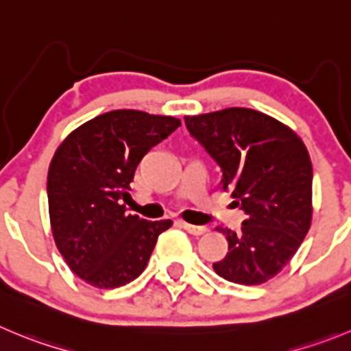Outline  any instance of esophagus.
Listing matches in <instances>:
<instances>
[{
  "instance_id": "esophagus-1",
  "label": "esophagus",
  "mask_w": 351,
  "mask_h": 351,
  "mask_svg": "<svg viewBox=\"0 0 351 351\" xmlns=\"http://www.w3.org/2000/svg\"><path fill=\"white\" fill-rule=\"evenodd\" d=\"M182 227L192 235H202V234H206V232H208V228H206V227H197V225L185 223V221H182Z\"/></svg>"
}]
</instances>
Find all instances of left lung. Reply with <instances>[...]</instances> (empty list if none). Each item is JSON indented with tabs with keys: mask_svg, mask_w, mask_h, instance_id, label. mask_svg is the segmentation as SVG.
Listing matches in <instances>:
<instances>
[{
	"mask_svg": "<svg viewBox=\"0 0 351 351\" xmlns=\"http://www.w3.org/2000/svg\"><path fill=\"white\" fill-rule=\"evenodd\" d=\"M186 130L221 168V185L245 213L239 232L221 230L228 253L220 277L258 286L296 254L312 225V160L296 131L244 107L185 116Z\"/></svg>",
	"mask_w": 351,
	"mask_h": 351,
	"instance_id": "left-lung-1",
	"label": "left lung"
}]
</instances>
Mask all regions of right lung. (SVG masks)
I'll return each instance as SVG.
<instances>
[{
	"instance_id": "right-lung-1",
	"label": "right lung",
	"mask_w": 351,
	"mask_h": 351,
	"mask_svg": "<svg viewBox=\"0 0 351 351\" xmlns=\"http://www.w3.org/2000/svg\"><path fill=\"white\" fill-rule=\"evenodd\" d=\"M142 110L100 114L69 133L48 169V211L55 244L74 274L114 289L145 270L157 237L171 220L149 221L121 204L142 157L180 126Z\"/></svg>"
}]
</instances>
